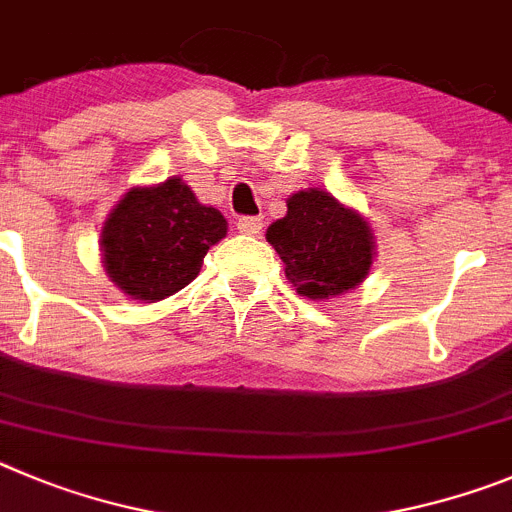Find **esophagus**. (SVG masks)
Masks as SVG:
<instances>
[{
  "label": "esophagus",
  "instance_id": "obj_1",
  "mask_svg": "<svg viewBox=\"0 0 512 512\" xmlns=\"http://www.w3.org/2000/svg\"><path fill=\"white\" fill-rule=\"evenodd\" d=\"M237 229L242 234H260L262 232V219L260 216H242V219H237Z\"/></svg>",
  "mask_w": 512,
  "mask_h": 512
}]
</instances>
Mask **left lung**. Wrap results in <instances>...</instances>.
Listing matches in <instances>:
<instances>
[{
  "mask_svg": "<svg viewBox=\"0 0 512 512\" xmlns=\"http://www.w3.org/2000/svg\"><path fill=\"white\" fill-rule=\"evenodd\" d=\"M267 242L285 262V278L301 296H339L370 273V227L326 191L293 193L288 214L267 229Z\"/></svg>",
  "mask_w": 512,
  "mask_h": 512,
  "instance_id": "obj_1",
  "label": "left lung"
}]
</instances>
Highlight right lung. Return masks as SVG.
<instances>
[{
	"label": "right lung",
	"instance_id": "add662e5",
	"mask_svg": "<svg viewBox=\"0 0 512 512\" xmlns=\"http://www.w3.org/2000/svg\"><path fill=\"white\" fill-rule=\"evenodd\" d=\"M227 219L196 201L181 178L132 188L109 214L101 247L109 278L137 301H163L199 275Z\"/></svg>",
	"mask_w": 512,
	"mask_h": 512
}]
</instances>
